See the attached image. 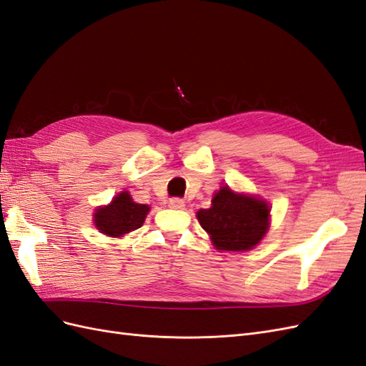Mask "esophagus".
Returning a JSON list of instances; mask_svg holds the SVG:
<instances>
[{
  "label": "esophagus",
  "mask_w": 366,
  "mask_h": 366,
  "mask_svg": "<svg viewBox=\"0 0 366 366\" xmlns=\"http://www.w3.org/2000/svg\"><path fill=\"white\" fill-rule=\"evenodd\" d=\"M168 206H169L171 209H184V202L180 200V198H171Z\"/></svg>",
  "instance_id": "34e87169"
}]
</instances>
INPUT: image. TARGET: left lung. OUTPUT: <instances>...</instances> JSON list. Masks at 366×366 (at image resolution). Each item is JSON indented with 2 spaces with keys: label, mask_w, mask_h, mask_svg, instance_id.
<instances>
[{
  "label": "left lung",
  "mask_w": 366,
  "mask_h": 366,
  "mask_svg": "<svg viewBox=\"0 0 366 366\" xmlns=\"http://www.w3.org/2000/svg\"><path fill=\"white\" fill-rule=\"evenodd\" d=\"M270 207L259 198L235 194L229 186L212 198L210 209H200L197 218L218 250H250L269 227Z\"/></svg>",
  "instance_id": "left-lung-1"
}]
</instances>
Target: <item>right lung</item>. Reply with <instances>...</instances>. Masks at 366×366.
Here are the masks:
<instances>
[{"label":"right lung","instance_id":"right-lung-1","mask_svg":"<svg viewBox=\"0 0 366 366\" xmlns=\"http://www.w3.org/2000/svg\"><path fill=\"white\" fill-rule=\"evenodd\" d=\"M149 212V206L132 202L128 192H120L108 206L94 212V226L108 237H122L139 229Z\"/></svg>","mask_w":366,"mask_h":366}]
</instances>
